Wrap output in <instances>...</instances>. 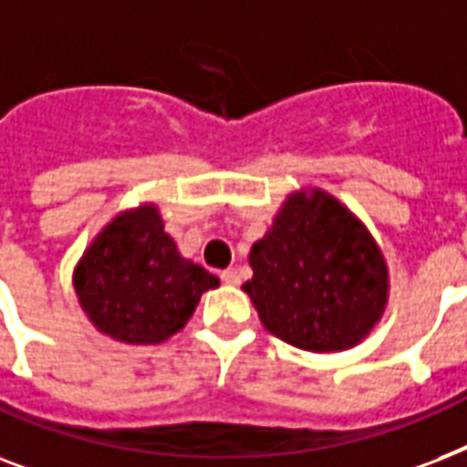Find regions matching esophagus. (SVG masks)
I'll use <instances>...</instances> for the list:
<instances>
[{
    "mask_svg": "<svg viewBox=\"0 0 467 467\" xmlns=\"http://www.w3.org/2000/svg\"><path fill=\"white\" fill-rule=\"evenodd\" d=\"M222 283L231 285V287H236V285H241V275H238V270L229 267V270H223L222 273Z\"/></svg>",
    "mask_w": 467,
    "mask_h": 467,
    "instance_id": "1",
    "label": "esophagus"
}]
</instances>
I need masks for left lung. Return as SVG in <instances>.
<instances>
[{
    "instance_id": "left-lung-1",
    "label": "left lung",
    "mask_w": 467,
    "mask_h": 467,
    "mask_svg": "<svg viewBox=\"0 0 467 467\" xmlns=\"http://www.w3.org/2000/svg\"><path fill=\"white\" fill-rule=\"evenodd\" d=\"M244 285L263 327L312 353L353 348L380 321L389 270L380 245L324 190H299L248 255Z\"/></svg>"
}]
</instances>
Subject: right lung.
I'll return each instance as SVG.
<instances>
[{"label":"right lung","instance_id":"1","mask_svg":"<svg viewBox=\"0 0 467 467\" xmlns=\"http://www.w3.org/2000/svg\"><path fill=\"white\" fill-rule=\"evenodd\" d=\"M75 295L97 331L131 346H155L190 321L219 277L180 255L161 209L117 214L87 245L72 273Z\"/></svg>","mask_w":467,"mask_h":467}]
</instances>
